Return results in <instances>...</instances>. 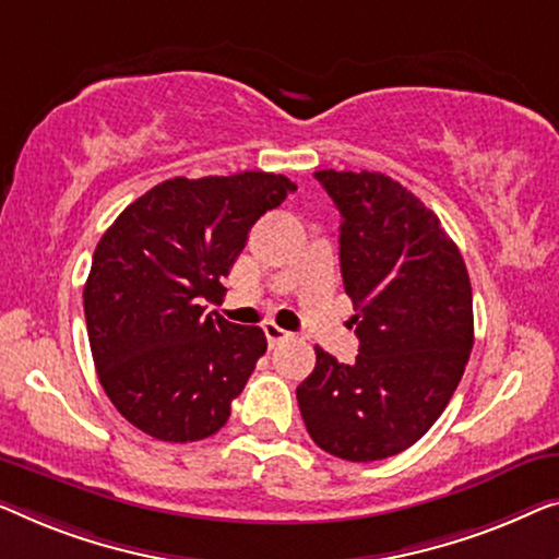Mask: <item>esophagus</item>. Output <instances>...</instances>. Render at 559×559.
<instances>
[{
    "mask_svg": "<svg viewBox=\"0 0 559 559\" xmlns=\"http://www.w3.org/2000/svg\"><path fill=\"white\" fill-rule=\"evenodd\" d=\"M263 332H265V340H269L271 347H276V344L286 342L288 336H290V332H286V329H281L278 324H273V321H265Z\"/></svg>",
    "mask_w": 559,
    "mask_h": 559,
    "instance_id": "obj_1",
    "label": "esophagus"
}]
</instances>
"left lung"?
Returning a JSON list of instances; mask_svg holds the SVG:
<instances>
[{"label": "left lung", "mask_w": 559, "mask_h": 559, "mask_svg": "<svg viewBox=\"0 0 559 559\" xmlns=\"http://www.w3.org/2000/svg\"><path fill=\"white\" fill-rule=\"evenodd\" d=\"M342 215L344 290L355 304L352 365L317 347L296 388L313 443L344 461L411 448L445 411L474 347L461 250L433 210L380 171H313Z\"/></svg>", "instance_id": "1"}]
</instances>
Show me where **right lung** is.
<instances>
[{
	"instance_id": "add662e5",
	"label": "right lung",
	"mask_w": 559,
	"mask_h": 559,
	"mask_svg": "<svg viewBox=\"0 0 559 559\" xmlns=\"http://www.w3.org/2000/svg\"><path fill=\"white\" fill-rule=\"evenodd\" d=\"M283 175L175 177L131 202L104 233L83 288L98 380L146 436L217 433L269 342L261 326L204 313L250 227L294 192Z\"/></svg>"
}]
</instances>
